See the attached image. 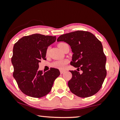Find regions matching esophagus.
Listing matches in <instances>:
<instances>
[{"label":"esophagus","mask_w":120,"mask_h":120,"mask_svg":"<svg viewBox=\"0 0 120 120\" xmlns=\"http://www.w3.org/2000/svg\"><path fill=\"white\" fill-rule=\"evenodd\" d=\"M64 70H60V73L61 74H63L64 73Z\"/></svg>","instance_id":"obj_1"}]
</instances>
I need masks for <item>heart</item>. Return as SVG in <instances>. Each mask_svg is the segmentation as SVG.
Returning a JSON list of instances; mask_svg holds the SVG:
<instances>
[{"label":"heart","mask_w":120,"mask_h":120,"mask_svg":"<svg viewBox=\"0 0 120 120\" xmlns=\"http://www.w3.org/2000/svg\"><path fill=\"white\" fill-rule=\"evenodd\" d=\"M65 44L64 42H60V43L58 44V46L60 49H62V47H63V46ZM49 49L47 48L46 51V55L47 56L49 55ZM68 61L67 60H56V61L54 62L52 64V66L54 67V68L60 69H64L66 67V65L68 63Z\"/></svg>","instance_id":"heart-1"}]
</instances>
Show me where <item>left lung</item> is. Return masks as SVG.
<instances>
[{"instance_id":"1","label":"left lung","mask_w":120,"mask_h":120,"mask_svg":"<svg viewBox=\"0 0 120 120\" xmlns=\"http://www.w3.org/2000/svg\"><path fill=\"white\" fill-rule=\"evenodd\" d=\"M57 41L68 44L73 52L70 64L82 71L70 70V91L81 98L91 97L101 89L106 76V58L101 42L91 33L78 30L60 35Z\"/></svg>"}]
</instances>
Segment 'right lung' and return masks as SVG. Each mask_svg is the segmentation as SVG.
I'll return each mask as SVG.
<instances>
[{
    "label": "right lung",
    "instance_id": "obj_1",
    "mask_svg": "<svg viewBox=\"0 0 120 120\" xmlns=\"http://www.w3.org/2000/svg\"><path fill=\"white\" fill-rule=\"evenodd\" d=\"M56 40V36L34 34L22 37L15 44L11 58L13 76L24 94L41 98L51 90L60 70L51 68L43 73L39 70V63L41 60H46V51Z\"/></svg>",
    "mask_w": 120,
    "mask_h": 120
}]
</instances>
